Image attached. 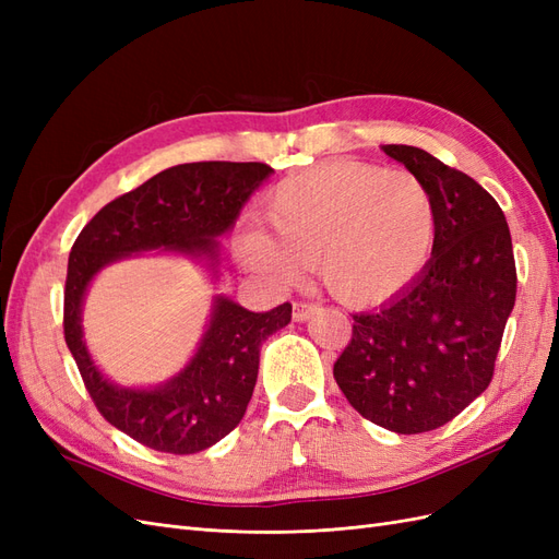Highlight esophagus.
Instances as JSON below:
<instances>
[{
	"label": "esophagus",
	"instance_id": "esophagus-1",
	"mask_svg": "<svg viewBox=\"0 0 559 559\" xmlns=\"http://www.w3.org/2000/svg\"><path fill=\"white\" fill-rule=\"evenodd\" d=\"M317 310H319V306H314V302L298 300V302H294V319H296V321H306V319H310Z\"/></svg>",
	"mask_w": 559,
	"mask_h": 559
}]
</instances>
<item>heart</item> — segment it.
I'll use <instances>...</instances> for the list:
<instances>
[{"label": "heart", "instance_id": "1", "mask_svg": "<svg viewBox=\"0 0 559 559\" xmlns=\"http://www.w3.org/2000/svg\"><path fill=\"white\" fill-rule=\"evenodd\" d=\"M273 235L249 228L238 257L275 282L317 265L345 306L368 308L399 296L427 267L438 233L429 186L408 170L357 160L321 163L277 183L265 198Z\"/></svg>", "mask_w": 559, "mask_h": 559}]
</instances>
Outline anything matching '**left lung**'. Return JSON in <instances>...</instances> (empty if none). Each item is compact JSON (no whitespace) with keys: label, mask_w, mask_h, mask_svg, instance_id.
<instances>
[{"label":"left lung","mask_w":559,"mask_h":559,"mask_svg":"<svg viewBox=\"0 0 559 559\" xmlns=\"http://www.w3.org/2000/svg\"><path fill=\"white\" fill-rule=\"evenodd\" d=\"M429 186L438 233L419 277L373 312L352 314L333 378L349 405L378 427L425 433L448 425L492 382L518 273L497 200L425 148L386 144Z\"/></svg>","instance_id":"8db88e82"}]
</instances>
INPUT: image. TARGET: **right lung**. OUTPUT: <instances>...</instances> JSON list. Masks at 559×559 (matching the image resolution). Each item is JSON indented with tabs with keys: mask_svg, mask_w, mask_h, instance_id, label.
<instances>
[{
	"mask_svg": "<svg viewBox=\"0 0 559 559\" xmlns=\"http://www.w3.org/2000/svg\"><path fill=\"white\" fill-rule=\"evenodd\" d=\"M273 173L265 163H183L111 200L79 233L64 282V343L88 394L109 425L134 441L173 454H193L240 425L259 376V349L292 321V302L249 312L216 298L210 329L191 364L158 389L114 386L81 341V300L99 267L146 249H170L216 261L226 233L249 195Z\"/></svg>",
	"mask_w": 559,
	"mask_h": 559,
	"instance_id": "obj_1",
	"label": "right lung"
}]
</instances>
